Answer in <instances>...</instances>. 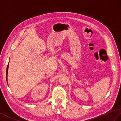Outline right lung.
Here are the masks:
<instances>
[{
    "label": "right lung",
    "instance_id": "1",
    "mask_svg": "<svg viewBox=\"0 0 121 121\" xmlns=\"http://www.w3.org/2000/svg\"><path fill=\"white\" fill-rule=\"evenodd\" d=\"M8 68H9V63H8V66H7V71H6V80L7 81H8ZM7 83H8V82H7Z\"/></svg>",
    "mask_w": 121,
    "mask_h": 121
}]
</instances>
